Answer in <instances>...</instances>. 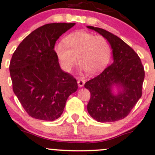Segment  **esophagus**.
Segmentation results:
<instances>
[{"mask_svg": "<svg viewBox=\"0 0 155 155\" xmlns=\"http://www.w3.org/2000/svg\"><path fill=\"white\" fill-rule=\"evenodd\" d=\"M78 86H79L80 87H84V84H85V80H84V78H80L78 80Z\"/></svg>", "mask_w": 155, "mask_h": 155, "instance_id": "esophagus-1", "label": "esophagus"}]
</instances>
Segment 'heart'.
<instances>
[{
    "label": "heart",
    "instance_id": "1",
    "mask_svg": "<svg viewBox=\"0 0 155 155\" xmlns=\"http://www.w3.org/2000/svg\"><path fill=\"white\" fill-rule=\"evenodd\" d=\"M56 53L63 69L69 71L78 62L88 74L101 71L110 59L111 49L107 39L87 31L71 33L64 41L57 43Z\"/></svg>",
    "mask_w": 155,
    "mask_h": 155
}]
</instances>
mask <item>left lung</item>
Wrapping results in <instances>:
<instances>
[{
    "instance_id": "1",
    "label": "left lung",
    "mask_w": 155,
    "mask_h": 155,
    "mask_svg": "<svg viewBox=\"0 0 155 155\" xmlns=\"http://www.w3.org/2000/svg\"><path fill=\"white\" fill-rule=\"evenodd\" d=\"M106 38L113 49V62L84 87L90 92L87 110L100 122H112L125 118L142 96L144 67L137 54L123 40L99 28L87 26ZM116 85L123 89L117 95L112 93Z\"/></svg>"
}]
</instances>
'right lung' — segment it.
<instances>
[{
  "label": "right lung",
  "mask_w": 155,
  "mask_h": 155,
  "mask_svg": "<svg viewBox=\"0 0 155 155\" xmlns=\"http://www.w3.org/2000/svg\"><path fill=\"white\" fill-rule=\"evenodd\" d=\"M75 23L47 24L19 44L9 64L12 89L28 114L54 121L64 110L67 98L78 89L76 79L60 68L54 48Z\"/></svg>",
  "instance_id": "obj_1"
}]
</instances>
